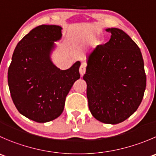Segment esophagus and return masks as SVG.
I'll list each match as a JSON object with an SVG mask.
<instances>
[{"label":"esophagus","instance_id":"esophagus-1","mask_svg":"<svg viewBox=\"0 0 156 156\" xmlns=\"http://www.w3.org/2000/svg\"><path fill=\"white\" fill-rule=\"evenodd\" d=\"M85 72H86V64L85 63H81V66H80L79 68V72L80 74H81V76L85 73Z\"/></svg>","mask_w":156,"mask_h":156}]
</instances>
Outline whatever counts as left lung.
<instances>
[{
  "instance_id": "1",
  "label": "left lung",
  "mask_w": 156,
  "mask_h": 156,
  "mask_svg": "<svg viewBox=\"0 0 156 156\" xmlns=\"http://www.w3.org/2000/svg\"><path fill=\"white\" fill-rule=\"evenodd\" d=\"M107 43L87 54V98L95 119L108 124L124 121L138 109L146 86L141 51L122 30L108 28Z\"/></svg>"
}]
</instances>
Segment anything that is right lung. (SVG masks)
<instances>
[{"instance_id": "1", "label": "right lung", "mask_w": 156, "mask_h": 156, "mask_svg": "<svg viewBox=\"0 0 156 156\" xmlns=\"http://www.w3.org/2000/svg\"><path fill=\"white\" fill-rule=\"evenodd\" d=\"M62 27L41 25L17 43L7 79L15 107L24 116L38 123L51 121L62 114L67 94L80 78L81 62L67 70L52 63L54 42L62 38Z\"/></svg>"}]
</instances>
